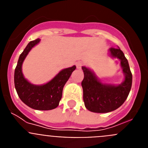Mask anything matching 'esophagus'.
Wrapping results in <instances>:
<instances>
[{
	"mask_svg": "<svg viewBox=\"0 0 148 148\" xmlns=\"http://www.w3.org/2000/svg\"><path fill=\"white\" fill-rule=\"evenodd\" d=\"M82 66V62H77L76 63V67L78 69H81Z\"/></svg>",
	"mask_w": 148,
	"mask_h": 148,
	"instance_id": "1",
	"label": "esophagus"
}]
</instances>
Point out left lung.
Listing matches in <instances>:
<instances>
[{
    "mask_svg": "<svg viewBox=\"0 0 148 148\" xmlns=\"http://www.w3.org/2000/svg\"><path fill=\"white\" fill-rule=\"evenodd\" d=\"M109 56L121 61L125 79L119 84H111L101 82L95 73L82 66L84 79L82 82L83 99L88 110L93 113H109L118 109L127 98L132 86V73L127 59L120 48H110Z\"/></svg>",
    "mask_w": 148,
    "mask_h": 148,
    "instance_id": "obj_1",
    "label": "left lung"
}]
</instances>
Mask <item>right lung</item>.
I'll list each match as a JSON object with an SVG mask.
<instances>
[{"mask_svg":"<svg viewBox=\"0 0 148 148\" xmlns=\"http://www.w3.org/2000/svg\"><path fill=\"white\" fill-rule=\"evenodd\" d=\"M40 40V39L38 38L30 41L20 55L15 70L14 83L17 93L24 104L34 110H49L58 106L62 97L64 86L76 66L74 65L61 70L52 80L44 84L36 85L30 83L23 76L22 64L29 51L37 45Z\"/></svg>","mask_w":148,"mask_h":148,"instance_id":"right-lung-1","label":"right lung"}]
</instances>
